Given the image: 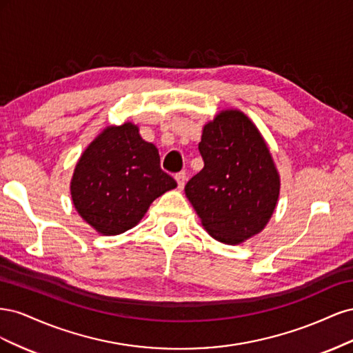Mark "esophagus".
<instances>
[{
    "label": "esophagus",
    "instance_id": "esophagus-1",
    "mask_svg": "<svg viewBox=\"0 0 353 353\" xmlns=\"http://www.w3.org/2000/svg\"><path fill=\"white\" fill-rule=\"evenodd\" d=\"M175 179H176V183H178V188L183 190L184 185H185V181H187V174L184 172V170H183V172H178L175 175Z\"/></svg>",
    "mask_w": 353,
    "mask_h": 353
}]
</instances>
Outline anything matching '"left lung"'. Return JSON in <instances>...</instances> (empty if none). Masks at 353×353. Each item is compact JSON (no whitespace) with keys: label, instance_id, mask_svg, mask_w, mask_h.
Wrapping results in <instances>:
<instances>
[{"label":"left lung","instance_id":"1","mask_svg":"<svg viewBox=\"0 0 353 353\" xmlns=\"http://www.w3.org/2000/svg\"><path fill=\"white\" fill-rule=\"evenodd\" d=\"M205 166L185 196L215 240L236 245L259 234L275 210L280 175L256 125L240 110H222L203 126Z\"/></svg>","mask_w":353,"mask_h":353}]
</instances>
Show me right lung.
I'll return each instance as SVG.
<instances>
[{"label": "right lung", "mask_w": 353, "mask_h": 353, "mask_svg": "<svg viewBox=\"0 0 353 353\" xmlns=\"http://www.w3.org/2000/svg\"><path fill=\"white\" fill-rule=\"evenodd\" d=\"M176 187L160 168L154 144L144 141L138 126H108L85 148L70 181L74 209L103 236L135 227L152 203Z\"/></svg>", "instance_id": "right-lung-1"}]
</instances>
